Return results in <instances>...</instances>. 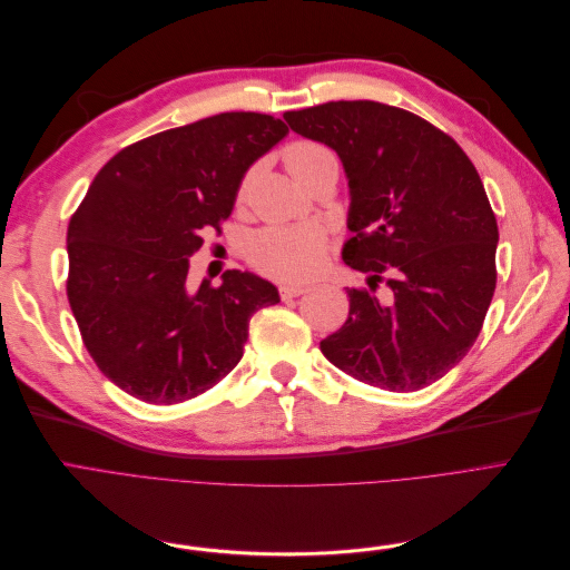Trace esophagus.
<instances>
[{
  "label": "esophagus",
  "mask_w": 570,
  "mask_h": 570,
  "mask_svg": "<svg viewBox=\"0 0 570 570\" xmlns=\"http://www.w3.org/2000/svg\"><path fill=\"white\" fill-rule=\"evenodd\" d=\"M278 289H281V297H283V299H295V297H302L304 292H306V287H302V285H289V283L281 285Z\"/></svg>",
  "instance_id": "1"
}]
</instances>
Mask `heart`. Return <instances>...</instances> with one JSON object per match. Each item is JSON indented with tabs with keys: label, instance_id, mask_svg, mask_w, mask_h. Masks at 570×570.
Here are the masks:
<instances>
[{
	"label": "heart",
	"instance_id": "1",
	"mask_svg": "<svg viewBox=\"0 0 570 570\" xmlns=\"http://www.w3.org/2000/svg\"><path fill=\"white\" fill-rule=\"evenodd\" d=\"M285 164L299 183L312 180L323 166H337L333 149L321 142L302 140L285 149ZM252 170L239 185V199L245 197ZM327 254V233L318 226H271L258 230L247 247V258L256 271L278 281H306L316 275Z\"/></svg>",
	"mask_w": 570,
	"mask_h": 570
}]
</instances>
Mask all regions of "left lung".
Here are the masks:
<instances>
[{"label": "left lung", "instance_id": "obj_1", "mask_svg": "<svg viewBox=\"0 0 570 570\" xmlns=\"http://www.w3.org/2000/svg\"><path fill=\"white\" fill-rule=\"evenodd\" d=\"M285 120L342 159L354 233L342 258L368 275V289L347 287L350 318L321 352L390 392L440 381L473 347L497 287L499 230L475 166L450 135L381 101H327Z\"/></svg>", "mask_w": 570, "mask_h": 570}]
</instances>
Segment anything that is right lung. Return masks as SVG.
I'll use <instances>...</instances> for the list:
<instances>
[{"mask_svg":"<svg viewBox=\"0 0 570 570\" xmlns=\"http://www.w3.org/2000/svg\"><path fill=\"white\" fill-rule=\"evenodd\" d=\"M287 135L281 118L228 111L120 149L68 223L66 295L114 385L147 404L212 390L243 358L249 318L278 289L226 271L187 289V258L233 212L245 170Z\"/></svg>","mask_w":570,"mask_h":570,"instance_id":"obj_1","label":"right lung"}]
</instances>
